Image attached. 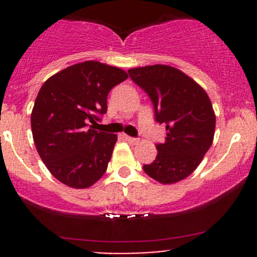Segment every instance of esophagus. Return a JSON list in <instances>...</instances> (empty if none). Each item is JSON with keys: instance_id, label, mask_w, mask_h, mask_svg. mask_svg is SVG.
<instances>
[{"instance_id": "esophagus-1", "label": "esophagus", "mask_w": 257, "mask_h": 257, "mask_svg": "<svg viewBox=\"0 0 257 257\" xmlns=\"http://www.w3.org/2000/svg\"><path fill=\"white\" fill-rule=\"evenodd\" d=\"M123 138L125 139L126 142H129V143H131V144H138V143H139V139H137V138H133V137L125 136V134H124V136H123Z\"/></svg>"}]
</instances>
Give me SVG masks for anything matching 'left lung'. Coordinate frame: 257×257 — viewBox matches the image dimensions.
<instances>
[{
    "mask_svg": "<svg viewBox=\"0 0 257 257\" xmlns=\"http://www.w3.org/2000/svg\"><path fill=\"white\" fill-rule=\"evenodd\" d=\"M154 105L155 120L165 124V142L144 172L162 184H174L191 174L211 147L215 113L208 93L193 78L165 64L128 71Z\"/></svg>",
    "mask_w": 257,
    "mask_h": 257,
    "instance_id": "1",
    "label": "left lung"
}]
</instances>
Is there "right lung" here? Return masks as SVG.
<instances>
[{
	"label": "right lung",
	"instance_id": "1",
	"mask_svg": "<svg viewBox=\"0 0 257 257\" xmlns=\"http://www.w3.org/2000/svg\"><path fill=\"white\" fill-rule=\"evenodd\" d=\"M128 78L125 71L97 61L67 67L43 83L31 114L33 142L57 180L85 189L97 183L112 158L115 134L98 132L108 93Z\"/></svg>",
	"mask_w": 257,
	"mask_h": 257
}]
</instances>
